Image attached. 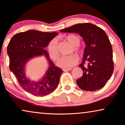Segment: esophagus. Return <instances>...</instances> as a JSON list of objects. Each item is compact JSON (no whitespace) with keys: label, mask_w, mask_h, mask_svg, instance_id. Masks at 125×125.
<instances>
[{"label":"esophagus","mask_w":125,"mask_h":125,"mask_svg":"<svg viewBox=\"0 0 125 125\" xmlns=\"http://www.w3.org/2000/svg\"><path fill=\"white\" fill-rule=\"evenodd\" d=\"M71 70H72V68H68V69H63V71H70Z\"/></svg>","instance_id":"obj_1"}]
</instances>
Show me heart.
<instances>
[{"mask_svg": "<svg viewBox=\"0 0 125 125\" xmlns=\"http://www.w3.org/2000/svg\"><path fill=\"white\" fill-rule=\"evenodd\" d=\"M65 39L72 46L70 52L74 51L78 54H81L82 50L79 47L81 39L78 35L74 34L69 35L65 37ZM48 51L50 55L53 59L56 61L59 58V52L58 50V41L56 39H53L50 42L48 45ZM79 61V58L75 54H72L62 57L57 62L58 65L62 67H71L75 65Z\"/></svg>", "mask_w": 125, "mask_h": 125, "instance_id": "heart-1", "label": "heart"}]
</instances>
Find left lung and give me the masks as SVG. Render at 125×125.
<instances>
[{
    "label": "left lung",
    "mask_w": 125,
    "mask_h": 125,
    "mask_svg": "<svg viewBox=\"0 0 125 125\" xmlns=\"http://www.w3.org/2000/svg\"><path fill=\"white\" fill-rule=\"evenodd\" d=\"M62 32L77 33L85 42L82 63L83 74L76 83L81 89L94 91L101 89L114 71L112 46L104 30L91 23H79L61 30ZM86 63L88 64L84 66Z\"/></svg>",
    "instance_id": "obj_1"
}]
</instances>
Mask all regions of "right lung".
<instances>
[{"label": "right lung", "mask_w": 125, "mask_h": 125, "mask_svg": "<svg viewBox=\"0 0 125 125\" xmlns=\"http://www.w3.org/2000/svg\"><path fill=\"white\" fill-rule=\"evenodd\" d=\"M57 35L55 32H44L31 30L14 35L7 46L10 70L16 76L20 86L35 96H43L54 91L63 72L51 61L45 50L50 42ZM41 55L46 56L49 67L41 80L32 82L25 76V66L31 58Z\"/></svg>", "instance_id": "right-lung-1"}]
</instances>
